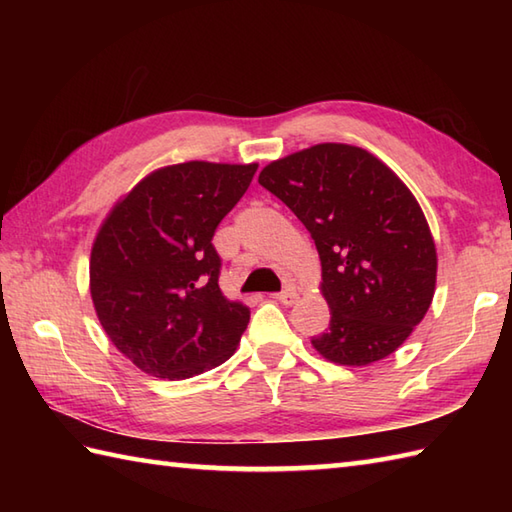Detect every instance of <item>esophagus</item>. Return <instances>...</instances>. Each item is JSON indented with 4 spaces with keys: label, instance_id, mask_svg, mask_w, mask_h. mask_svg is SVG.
I'll use <instances>...</instances> for the list:
<instances>
[{
    "label": "esophagus",
    "instance_id": "34e87169",
    "mask_svg": "<svg viewBox=\"0 0 512 512\" xmlns=\"http://www.w3.org/2000/svg\"><path fill=\"white\" fill-rule=\"evenodd\" d=\"M275 299H277L279 303H284V306H292V303H295V301L299 299V295H297L295 288H286V290L277 292Z\"/></svg>",
    "mask_w": 512,
    "mask_h": 512
}]
</instances>
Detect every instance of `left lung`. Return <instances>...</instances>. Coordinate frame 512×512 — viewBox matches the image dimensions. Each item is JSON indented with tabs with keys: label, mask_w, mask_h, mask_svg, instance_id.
Here are the masks:
<instances>
[{
	"label": "left lung",
	"mask_w": 512,
	"mask_h": 512,
	"mask_svg": "<svg viewBox=\"0 0 512 512\" xmlns=\"http://www.w3.org/2000/svg\"><path fill=\"white\" fill-rule=\"evenodd\" d=\"M259 184L308 228L321 257L325 361L363 367L394 354L427 314L438 253L418 200L367 149L321 143L273 160Z\"/></svg>",
	"instance_id": "1"
}]
</instances>
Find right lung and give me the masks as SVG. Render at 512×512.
<instances>
[{
    "label": "right lung",
    "mask_w": 512,
    "mask_h": 512,
    "mask_svg": "<svg viewBox=\"0 0 512 512\" xmlns=\"http://www.w3.org/2000/svg\"><path fill=\"white\" fill-rule=\"evenodd\" d=\"M255 171L257 162L169 165L107 213L90 255V295L105 334L140 372L184 380L235 354L250 310L222 295L211 239Z\"/></svg>",
    "instance_id": "1"
}]
</instances>
